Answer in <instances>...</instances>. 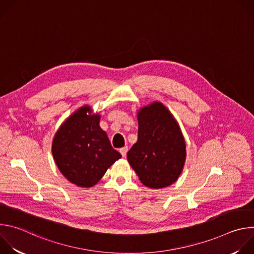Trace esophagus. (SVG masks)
I'll return each instance as SVG.
<instances>
[{"label":"esophagus","mask_w":254,"mask_h":254,"mask_svg":"<svg viewBox=\"0 0 254 254\" xmlns=\"http://www.w3.org/2000/svg\"><path fill=\"white\" fill-rule=\"evenodd\" d=\"M120 153L122 154L123 157H126V156H127V147H124V148L120 149Z\"/></svg>","instance_id":"1"}]
</instances>
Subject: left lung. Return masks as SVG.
I'll return each instance as SVG.
<instances>
[{
	"mask_svg": "<svg viewBox=\"0 0 254 254\" xmlns=\"http://www.w3.org/2000/svg\"><path fill=\"white\" fill-rule=\"evenodd\" d=\"M137 141L127 152V161L140 182L149 188H165L178 180L186 160L182 131L161 102L137 113Z\"/></svg>",
	"mask_w": 254,
	"mask_h": 254,
	"instance_id": "left-lung-1",
	"label": "left lung"
}]
</instances>
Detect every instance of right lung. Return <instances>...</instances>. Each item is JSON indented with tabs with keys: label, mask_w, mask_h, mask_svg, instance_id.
I'll use <instances>...</instances> for the list:
<instances>
[{
	"label": "right lung",
	"mask_w": 254,
	"mask_h": 254,
	"mask_svg": "<svg viewBox=\"0 0 254 254\" xmlns=\"http://www.w3.org/2000/svg\"><path fill=\"white\" fill-rule=\"evenodd\" d=\"M90 114V106L80 107L61 125L52 142L53 158L62 175L84 188L95 185L122 158L100 128V116Z\"/></svg>",
	"instance_id": "1"
}]
</instances>
